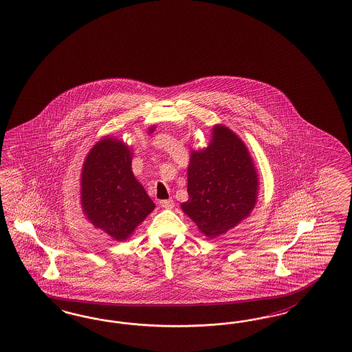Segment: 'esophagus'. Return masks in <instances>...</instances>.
Wrapping results in <instances>:
<instances>
[{
    "label": "esophagus",
    "instance_id": "1",
    "mask_svg": "<svg viewBox=\"0 0 352 352\" xmlns=\"http://www.w3.org/2000/svg\"><path fill=\"white\" fill-rule=\"evenodd\" d=\"M160 206L161 208H164V209H171V208H174V201H173L171 199L161 200Z\"/></svg>",
    "mask_w": 352,
    "mask_h": 352
}]
</instances>
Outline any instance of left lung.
Instances as JSON below:
<instances>
[{
  "label": "left lung",
  "mask_w": 352,
  "mask_h": 352,
  "mask_svg": "<svg viewBox=\"0 0 352 352\" xmlns=\"http://www.w3.org/2000/svg\"><path fill=\"white\" fill-rule=\"evenodd\" d=\"M206 148L192 151L188 200L181 205L209 239L226 234L253 210L258 173L245 143L231 129L215 125Z\"/></svg>",
  "instance_id": "obj_1"
}]
</instances>
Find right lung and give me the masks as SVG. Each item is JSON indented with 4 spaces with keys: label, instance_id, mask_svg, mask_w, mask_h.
I'll list each match as a JSON object with an SVG mask.
<instances>
[{
    "label": "right lung",
    "instance_id": "add662e5",
    "mask_svg": "<svg viewBox=\"0 0 352 352\" xmlns=\"http://www.w3.org/2000/svg\"><path fill=\"white\" fill-rule=\"evenodd\" d=\"M155 126L149 128V133ZM131 152L113 137L100 139L87 153L81 173V205L89 222L124 241L155 204L131 170Z\"/></svg>",
    "mask_w": 352,
    "mask_h": 352
}]
</instances>
